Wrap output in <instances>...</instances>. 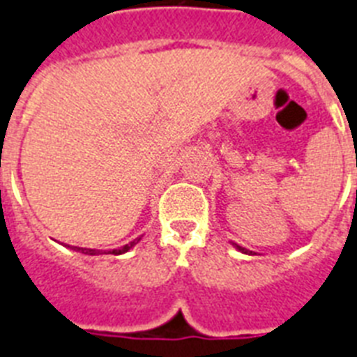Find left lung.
I'll return each mask as SVG.
<instances>
[{
	"mask_svg": "<svg viewBox=\"0 0 357 357\" xmlns=\"http://www.w3.org/2000/svg\"><path fill=\"white\" fill-rule=\"evenodd\" d=\"M232 245H234V247H236V249L239 250V252H243V255H250V252H252V250H247V249H245V247H239L238 243H232Z\"/></svg>",
	"mask_w": 357,
	"mask_h": 357,
	"instance_id": "left-lung-1",
	"label": "left lung"
}]
</instances>
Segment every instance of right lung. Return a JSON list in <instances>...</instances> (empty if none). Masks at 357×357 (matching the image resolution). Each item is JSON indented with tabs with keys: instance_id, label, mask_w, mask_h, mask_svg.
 <instances>
[{
	"instance_id": "add662e5",
	"label": "right lung",
	"mask_w": 357,
	"mask_h": 357,
	"mask_svg": "<svg viewBox=\"0 0 357 357\" xmlns=\"http://www.w3.org/2000/svg\"><path fill=\"white\" fill-rule=\"evenodd\" d=\"M139 239L142 238H136L134 241H130V243L123 245V247H119V249H112V250H108L110 255H125V252H129L130 249H132L134 245L138 243ZM70 247V245H68ZM71 250H77V252H82V255H90V256H98V255H102V250H98V249H82V247H70Z\"/></svg>"
}]
</instances>
